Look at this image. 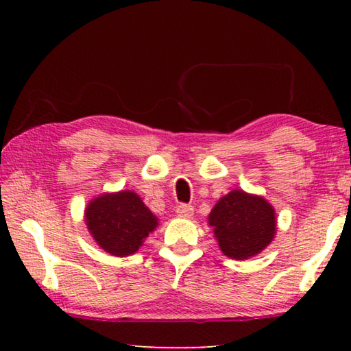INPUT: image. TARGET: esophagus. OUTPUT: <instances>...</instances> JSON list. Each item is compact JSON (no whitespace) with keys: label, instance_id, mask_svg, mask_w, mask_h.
Listing matches in <instances>:
<instances>
[{"label":"esophagus","instance_id":"esophagus-1","mask_svg":"<svg viewBox=\"0 0 351 351\" xmlns=\"http://www.w3.org/2000/svg\"><path fill=\"white\" fill-rule=\"evenodd\" d=\"M176 213L180 217H192L193 215V206L182 203L180 206H176Z\"/></svg>","mask_w":351,"mask_h":351}]
</instances>
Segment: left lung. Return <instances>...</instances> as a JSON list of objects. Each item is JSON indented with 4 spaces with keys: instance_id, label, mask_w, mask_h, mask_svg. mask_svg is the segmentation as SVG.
Wrapping results in <instances>:
<instances>
[{
    "instance_id": "obj_1",
    "label": "left lung",
    "mask_w": 351,
    "mask_h": 351,
    "mask_svg": "<svg viewBox=\"0 0 351 351\" xmlns=\"http://www.w3.org/2000/svg\"><path fill=\"white\" fill-rule=\"evenodd\" d=\"M274 209L266 199L232 190L213 207L209 224L223 254L245 260L263 251L274 239Z\"/></svg>"
}]
</instances>
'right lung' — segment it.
Returning a JSON list of instances; mask_svg holds the SVG:
<instances>
[{
    "mask_svg": "<svg viewBox=\"0 0 351 351\" xmlns=\"http://www.w3.org/2000/svg\"><path fill=\"white\" fill-rule=\"evenodd\" d=\"M85 219L97 245L116 257L134 254L158 226V218L130 190L93 199Z\"/></svg>",
    "mask_w": 351,
    "mask_h": 351,
    "instance_id": "right-lung-1",
    "label": "right lung"
}]
</instances>
